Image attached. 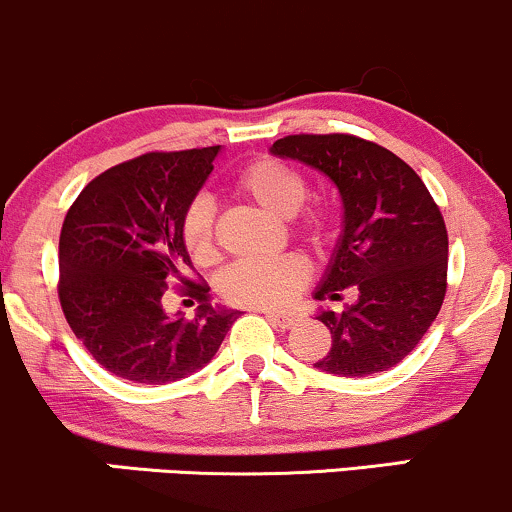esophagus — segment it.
<instances>
[{"mask_svg":"<svg viewBox=\"0 0 512 512\" xmlns=\"http://www.w3.org/2000/svg\"><path fill=\"white\" fill-rule=\"evenodd\" d=\"M264 315H267V320L274 322L276 327H281V330H291V327L301 320V317L293 313H274V310H264Z\"/></svg>","mask_w":512,"mask_h":512,"instance_id":"34e87169","label":"esophagus"}]
</instances>
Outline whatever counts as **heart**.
I'll return each mask as SVG.
<instances>
[{"label": "heart", "instance_id": "heart-1", "mask_svg": "<svg viewBox=\"0 0 512 512\" xmlns=\"http://www.w3.org/2000/svg\"><path fill=\"white\" fill-rule=\"evenodd\" d=\"M236 190L274 219H293L308 197V185L296 168L274 158H260L245 166L236 178ZM182 243L197 264H207L216 255L214 204L197 197L182 216ZM301 233L310 243H320L325 233L322 214L303 221ZM308 267L298 257H279L272 262H238L221 276L219 289L228 303L243 308H281L303 289Z\"/></svg>", "mask_w": 512, "mask_h": 512}]
</instances>
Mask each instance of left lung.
Instances as JSON below:
<instances>
[{
	"mask_svg": "<svg viewBox=\"0 0 512 512\" xmlns=\"http://www.w3.org/2000/svg\"><path fill=\"white\" fill-rule=\"evenodd\" d=\"M269 151L320 170L342 197V233L313 296L337 301L356 286L358 298L315 315L332 334L315 368L366 378L397 366L445 298L448 231L431 192L402 158L351 134H291Z\"/></svg>",
	"mask_w": 512,
	"mask_h": 512,
	"instance_id": "left-lung-1",
	"label": "left lung"
}]
</instances>
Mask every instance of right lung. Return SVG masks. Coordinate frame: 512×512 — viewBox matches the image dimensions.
Returning a JSON list of instances; mask_svg holds the SVG:
<instances>
[{"mask_svg":"<svg viewBox=\"0 0 512 512\" xmlns=\"http://www.w3.org/2000/svg\"><path fill=\"white\" fill-rule=\"evenodd\" d=\"M221 146L144 154L105 170L76 197L60 236V303L88 354L117 378L166 385L216 356L238 310L211 305L190 281L182 216ZM180 280L200 301L192 321L162 308Z\"/></svg>","mask_w":512,"mask_h":512,"instance_id":"add662e5","label":"right lung"}]
</instances>
